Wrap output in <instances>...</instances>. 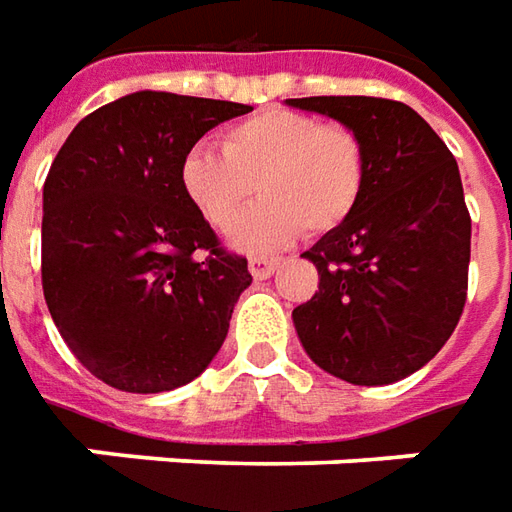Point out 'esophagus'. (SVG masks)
I'll return each instance as SVG.
<instances>
[{"mask_svg": "<svg viewBox=\"0 0 512 512\" xmlns=\"http://www.w3.org/2000/svg\"><path fill=\"white\" fill-rule=\"evenodd\" d=\"M280 266V260L277 257H266V255H255L249 257V271H252V277L255 280H268L274 271Z\"/></svg>", "mask_w": 512, "mask_h": 512, "instance_id": "34e87169", "label": "esophagus"}]
</instances>
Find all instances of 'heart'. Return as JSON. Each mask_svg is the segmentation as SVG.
Segmentation results:
<instances>
[{"mask_svg": "<svg viewBox=\"0 0 512 512\" xmlns=\"http://www.w3.org/2000/svg\"><path fill=\"white\" fill-rule=\"evenodd\" d=\"M366 180L363 138L346 124L296 110H266L232 124L221 135V152L194 146L180 169L182 191L216 230H230L261 188L267 199L230 235L244 252L291 244L305 230H338L360 205Z\"/></svg>", "mask_w": 512, "mask_h": 512, "instance_id": "b5f03b06", "label": "heart"}]
</instances>
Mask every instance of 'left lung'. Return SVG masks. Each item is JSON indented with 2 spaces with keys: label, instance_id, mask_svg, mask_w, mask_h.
<instances>
[{
  "label": "left lung",
  "instance_id": "1",
  "mask_svg": "<svg viewBox=\"0 0 512 512\" xmlns=\"http://www.w3.org/2000/svg\"><path fill=\"white\" fill-rule=\"evenodd\" d=\"M288 105L338 119L368 149L352 219L305 255L318 291L293 307L310 360L352 385H391L430 363L463 316L471 216L455 155L413 107L380 96Z\"/></svg>",
  "mask_w": 512,
  "mask_h": 512
}]
</instances>
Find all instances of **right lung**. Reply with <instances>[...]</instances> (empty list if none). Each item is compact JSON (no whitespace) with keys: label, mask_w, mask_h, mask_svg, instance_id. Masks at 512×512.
<instances>
[{"label":"right lung","mask_w":512,"mask_h":512,"mask_svg":"<svg viewBox=\"0 0 512 512\" xmlns=\"http://www.w3.org/2000/svg\"><path fill=\"white\" fill-rule=\"evenodd\" d=\"M252 107L138 91L71 130L44 182L41 282L57 332L94 377L160 393L199 377L252 282L180 182L182 157Z\"/></svg>","instance_id":"right-lung-1"}]
</instances>
